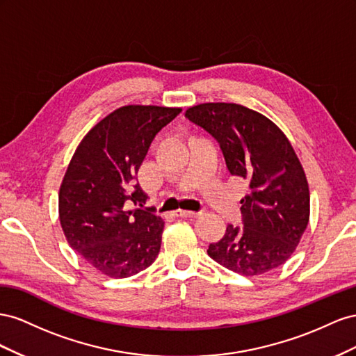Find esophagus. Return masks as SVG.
<instances>
[{"instance_id":"1","label":"esophagus","mask_w":356,"mask_h":356,"mask_svg":"<svg viewBox=\"0 0 356 356\" xmlns=\"http://www.w3.org/2000/svg\"><path fill=\"white\" fill-rule=\"evenodd\" d=\"M200 211H191V210H177V216L180 218H197Z\"/></svg>"}]
</instances>
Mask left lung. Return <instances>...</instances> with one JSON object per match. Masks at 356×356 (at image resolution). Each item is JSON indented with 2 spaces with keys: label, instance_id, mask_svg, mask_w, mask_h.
<instances>
[{
  "label": "left lung",
  "instance_id": "1",
  "mask_svg": "<svg viewBox=\"0 0 356 356\" xmlns=\"http://www.w3.org/2000/svg\"><path fill=\"white\" fill-rule=\"evenodd\" d=\"M185 116L218 140L232 176L249 181L241 198L243 227L228 225L209 257L245 276L285 264L310 215L309 185L286 136L258 111L232 103H206Z\"/></svg>",
  "mask_w": 356,
  "mask_h": 356
}]
</instances>
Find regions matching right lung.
I'll list each match as a JSON object with an SVG mask.
<instances>
[{
    "mask_svg": "<svg viewBox=\"0 0 356 356\" xmlns=\"http://www.w3.org/2000/svg\"><path fill=\"white\" fill-rule=\"evenodd\" d=\"M181 108L124 106L80 141L59 189V220L70 246L110 277L147 268L164 220L146 207L137 172L150 143Z\"/></svg>",
    "mask_w": 356,
    "mask_h": 356,
    "instance_id": "1",
    "label": "right lung"
}]
</instances>
